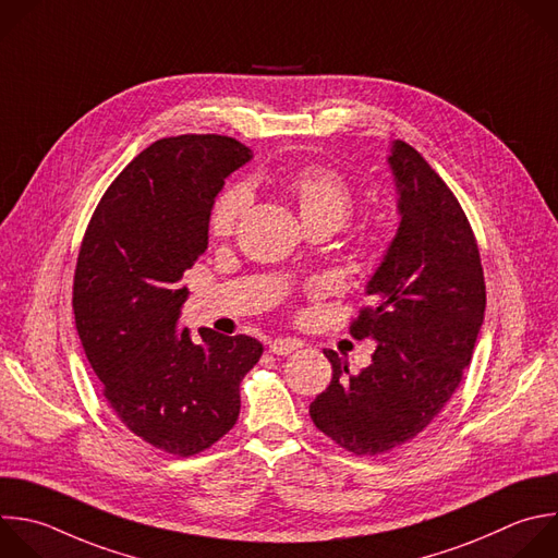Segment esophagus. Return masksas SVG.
Here are the masks:
<instances>
[{
  "instance_id": "1",
  "label": "esophagus",
  "mask_w": 558,
  "mask_h": 558,
  "mask_svg": "<svg viewBox=\"0 0 558 558\" xmlns=\"http://www.w3.org/2000/svg\"><path fill=\"white\" fill-rule=\"evenodd\" d=\"M298 348H302V343H300L298 339H282V337H278V339H274V341L269 343V350H271L274 354H280V356H287V354L295 352Z\"/></svg>"
}]
</instances>
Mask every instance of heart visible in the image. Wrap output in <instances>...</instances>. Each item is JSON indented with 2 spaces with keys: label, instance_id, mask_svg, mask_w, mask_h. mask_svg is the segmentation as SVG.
Segmentation results:
<instances>
[{
  "label": "heart",
  "instance_id": "1",
  "mask_svg": "<svg viewBox=\"0 0 558 558\" xmlns=\"http://www.w3.org/2000/svg\"><path fill=\"white\" fill-rule=\"evenodd\" d=\"M282 193L295 204L306 228H341L352 213L354 193L348 179L332 166L304 163L280 179ZM252 204V191L245 183L226 189L213 204L210 232L228 239L236 232L243 215Z\"/></svg>",
  "mask_w": 558,
  "mask_h": 558
}]
</instances>
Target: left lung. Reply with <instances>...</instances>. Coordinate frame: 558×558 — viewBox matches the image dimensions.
Returning a JSON list of instances; mask_svg holds the SVG:
<instances>
[{
    "label": "left lung",
    "mask_w": 558,
    "mask_h": 558,
    "mask_svg": "<svg viewBox=\"0 0 558 558\" xmlns=\"http://www.w3.org/2000/svg\"><path fill=\"white\" fill-rule=\"evenodd\" d=\"M399 191V232L350 324L375 339L373 363L350 375L335 350L330 386L311 403L319 432L354 456H379L418 436L458 390L484 322L477 241L449 185L410 144L388 157Z\"/></svg>",
    "instance_id": "obj_1"
}]
</instances>
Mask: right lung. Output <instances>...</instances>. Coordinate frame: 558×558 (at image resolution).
I'll use <instances>...</instances> for the list:
<instances>
[{
  "instance_id": "add662e5",
  "label": "right lung",
  "mask_w": 558,
  "mask_h": 558,
  "mask_svg": "<svg viewBox=\"0 0 558 558\" xmlns=\"http://www.w3.org/2000/svg\"><path fill=\"white\" fill-rule=\"evenodd\" d=\"M252 159L228 135H177L144 148L102 195L74 274V319L102 395L144 442L189 458L236 423L241 381L263 343L177 319L183 274L208 250L215 197Z\"/></svg>"
}]
</instances>
